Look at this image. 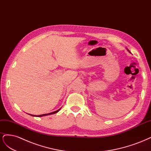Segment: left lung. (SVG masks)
Here are the masks:
<instances>
[{"instance_id":"8db88e82","label":"left lung","mask_w":151,"mask_h":151,"mask_svg":"<svg viewBox=\"0 0 151 151\" xmlns=\"http://www.w3.org/2000/svg\"><path fill=\"white\" fill-rule=\"evenodd\" d=\"M126 49H127V51H129V52L130 53V51L128 50V48H126Z\"/></svg>"}]
</instances>
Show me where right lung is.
I'll list each match as a JSON object with an SVG mask.
<instances>
[{"mask_svg": "<svg viewBox=\"0 0 151 151\" xmlns=\"http://www.w3.org/2000/svg\"><path fill=\"white\" fill-rule=\"evenodd\" d=\"M61 108H60V109H58V110H57L56 111H52V112H51V113H49V114H42V115H32V114H29V115H31V116H46V115H51V114H56V113H57V112H58V111H59L60 110V109H61Z\"/></svg>", "mask_w": 151, "mask_h": 151, "instance_id": "obj_1", "label": "right lung"}]
</instances>
